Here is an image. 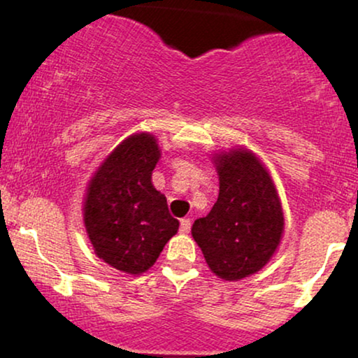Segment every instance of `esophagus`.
Wrapping results in <instances>:
<instances>
[{
  "label": "esophagus",
  "instance_id": "obj_1",
  "mask_svg": "<svg viewBox=\"0 0 358 358\" xmlns=\"http://www.w3.org/2000/svg\"><path fill=\"white\" fill-rule=\"evenodd\" d=\"M179 231H180V234H189V231H190V219L180 220Z\"/></svg>",
  "mask_w": 358,
  "mask_h": 358
}]
</instances>
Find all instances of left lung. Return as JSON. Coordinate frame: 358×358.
Masks as SVG:
<instances>
[{
    "instance_id": "1",
    "label": "left lung",
    "mask_w": 358,
    "mask_h": 358,
    "mask_svg": "<svg viewBox=\"0 0 358 358\" xmlns=\"http://www.w3.org/2000/svg\"><path fill=\"white\" fill-rule=\"evenodd\" d=\"M219 199L192 225V236L215 276L238 281L273 258L285 231L276 185L262 159L247 148L212 155Z\"/></svg>"
}]
</instances>
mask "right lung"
Segmentation results:
<instances>
[{"label": "right lung", "mask_w": 358, "mask_h": 358, "mask_svg": "<svg viewBox=\"0 0 358 358\" xmlns=\"http://www.w3.org/2000/svg\"><path fill=\"white\" fill-rule=\"evenodd\" d=\"M159 157L155 134L124 138L88 180L83 197V225L95 255L127 275L150 270L179 229L164 194L151 182Z\"/></svg>", "instance_id": "right-lung-1"}]
</instances>
